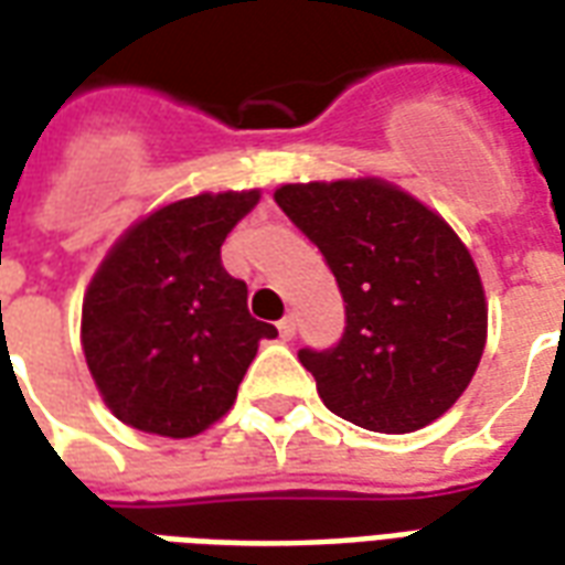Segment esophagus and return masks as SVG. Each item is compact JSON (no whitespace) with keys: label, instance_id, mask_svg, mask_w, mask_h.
<instances>
[{"label":"esophagus","instance_id":"esophagus-1","mask_svg":"<svg viewBox=\"0 0 565 565\" xmlns=\"http://www.w3.org/2000/svg\"><path fill=\"white\" fill-rule=\"evenodd\" d=\"M278 335H281V341H290V338L296 335V320H294V315L284 317V320H278Z\"/></svg>","mask_w":565,"mask_h":565}]
</instances>
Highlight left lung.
Listing matches in <instances>:
<instances>
[{
	"mask_svg": "<svg viewBox=\"0 0 565 565\" xmlns=\"http://www.w3.org/2000/svg\"><path fill=\"white\" fill-rule=\"evenodd\" d=\"M275 203L315 242L344 296V335L299 350L329 411L367 431L428 425L470 386L488 305L446 221L380 179L281 185Z\"/></svg>",
	"mask_w": 565,
	"mask_h": 565,
	"instance_id": "8db88e82",
	"label": "left lung"
}]
</instances>
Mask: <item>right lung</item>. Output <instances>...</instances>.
<instances>
[{"instance_id":"1","label":"right lung","mask_w":565,"mask_h":565,"mask_svg":"<svg viewBox=\"0 0 565 565\" xmlns=\"http://www.w3.org/2000/svg\"><path fill=\"white\" fill-rule=\"evenodd\" d=\"M260 191L198 194L137 221L83 299V353L104 404L137 431L194 437L233 407L263 338L248 287L221 266Z\"/></svg>"}]
</instances>
